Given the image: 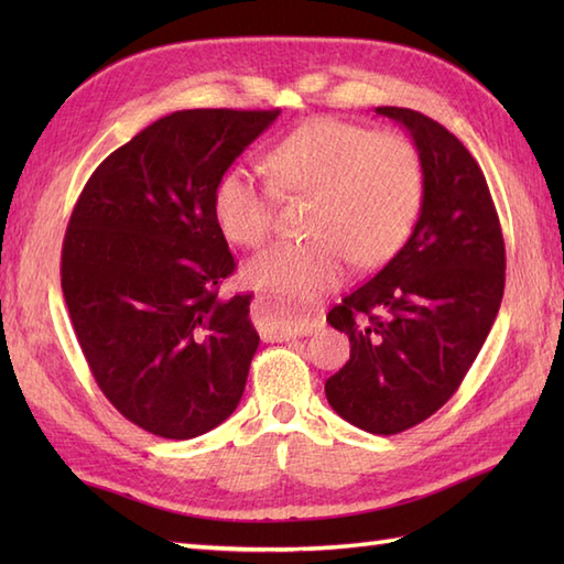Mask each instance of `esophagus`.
I'll return each instance as SVG.
<instances>
[{
    "instance_id": "34e87169",
    "label": "esophagus",
    "mask_w": 564,
    "mask_h": 564,
    "mask_svg": "<svg viewBox=\"0 0 564 564\" xmlns=\"http://www.w3.org/2000/svg\"><path fill=\"white\" fill-rule=\"evenodd\" d=\"M251 317H254L259 334L263 341H283V339H293V337H307V334L317 332L319 327H325V319L322 317H310L301 322H279L269 317V297H254L251 303Z\"/></svg>"
}]
</instances>
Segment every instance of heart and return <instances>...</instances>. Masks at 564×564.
Here are the masks:
<instances>
[{"label":"heart","instance_id":"1","mask_svg":"<svg viewBox=\"0 0 564 564\" xmlns=\"http://www.w3.org/2000/svg\"><path fill=\"white\" fill-rule=\"evenodd\" d=\"M267 164L273 184L245 166L225 172L213 208L230 242L257 247L271 235L275 191L315 198L307 218L313 239L275 242L247 263L249 283L281 303L283 322H301L337 289L349 257L361 267L388 261L422 208V154L400 133L319 118L283 138Z\"/></svg>","mask_w":564,"mask_h":564}]
</instances>
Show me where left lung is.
Instances as JSON below:
<instances>
[{"label": "left lung", "mask_w": 564, "mask_h": 564, "mask_svg": "<svg viewBox=\"0 0 564 564\" xmlns=\"http://www.w3.org/2000/svg\"><path fill=\"white\" fill-rule=\"evenodd\" d=\"M424 162V198L404 247L334 305L351 358L325 382L332 410L368 434H400L451 400L505 295V237L485 174L429 116L378 106Z\"/></svg>", "instance_id": "1"}]
</instances>
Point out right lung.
<instances>
[{
    "mask_svg": "<svg viewBox=\"0 0 564 564\" xmlns=\"http://www.w3.org/2000/svg\"><path fill=\"white\" fill-rule=\"evenodd\" d=\"M273 111L164 116L106 158L63 242V295L94 380L130 422L196 438L230 416L259 334L251 295L220 297L235 259L215 188Z\"/></svg>",
    "mask_w": 564,
    "mask_h": 564,
    "instance_id": "1",
    "label": "right lung"
}]
</instances>
